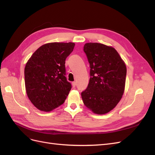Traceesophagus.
Instances as JSON below:
<instances>
[{
	"label": "esophagus",
	"instance_id": "obj_1",
	"mask_svg": "<svg viewBox=\"0 0 155 155\" xmlns=\"http://www.w3.org/2000/svg\"><path fill=\"white\" fill-rule=\"evenodd\" d=\"M72 85L73 87H76V81H73L72 83Z\"/></svg>",
	"mask_w": 155,
	"mask_h": 155
}]
</instances>
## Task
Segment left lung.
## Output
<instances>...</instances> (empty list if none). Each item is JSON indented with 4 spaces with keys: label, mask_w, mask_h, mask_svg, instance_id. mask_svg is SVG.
I'll return each instance as SVG.
<instances>
[{
    "label": "left lung",
    "mask_w": 155,
    "mask_h": 155,
    "mask_svg": "<svg viewBox=\"0 0 155 155\" xmlns=\"http://www.w3.org/2000/svg\"><path fill=\"white\" fill-rule=\"evenodd\" d=\"M90 64V80L81 92L85 105L93 112L104 114L112 110L123 96L126 66L114 48L97 43L84 45Z\"/></svg>",
    "instance_id": "left-lung-1"
}]
</instances>
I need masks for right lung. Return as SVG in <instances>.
<instances>
[{
	"instance_id": "add662e5",
	"label": "right lung",
	"mask_w": 155,
	"mask_h": 155,
	"mask_svg": "<svg viewBox=\"0 0 155 155\" xmlns=\"http://www.w3.org/2000/svg\"><path fill=\"white\" fill-rule=\"evenodd\" d=\"M74 46V43L45 44L28 61L25 68L26 91L38 109L51 111L66 100L72 85L65 77V60Z\"/></svg>"
}]
</instances>
